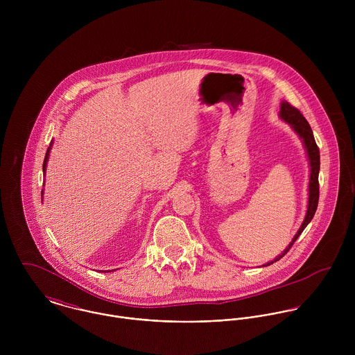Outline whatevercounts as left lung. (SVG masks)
Here are the masks:
<instances>
[{"label": "left lung", "instance_id": "1", "mask_svg": "<svg viewBox=\"0 0 355 355\" xmlns=\"http://www.w3.org/2000/svg\"><path fill=\"white\" fill-rule=\"evenodd\" d=\"M280 117L283 120H286L288 124H291V127L295 130V132L302 138L304 141V148L307 152L309 157V162H310V182H309V205H307V211H306V217H304V223L300 228V231L297 232V235L294 236L293 242L288 245V248L280 254L275 261L268 262L266 265H270L276 261H279L282 257H284L286 254L290 252V249L293 248V245L295 243V241L300 238V235L302 234L306 225L311 221L315 210H317V205H318V197H320V186H318V172H320V149L314 141V135L313 131L307 123V120L304 119V114L301 113L300 109H297L295 106H293L291 103L287 101L282 102L280 106Z\"/></svg>", "mask_w": 355, "mask_h": 355}]
</instances>
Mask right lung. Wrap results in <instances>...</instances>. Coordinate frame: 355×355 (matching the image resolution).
<instances>
[{
    "label": "right lung",
    "instance_id": "1",
    "mask_svg": "<svg viewBox=\"0 0 355 355\" xmlns=\"http://www.w3.org/2000/svg\"><path fill=\"white\" fill-rule=\"evenodd\" d=\"M49 150H51V148H48V152H46V155H45V161H44V172H45V169H46V162H48V158H49Z\"/></svg>",
    "mask_w": 355,
    "mask_h": 355
}]
</instances>
